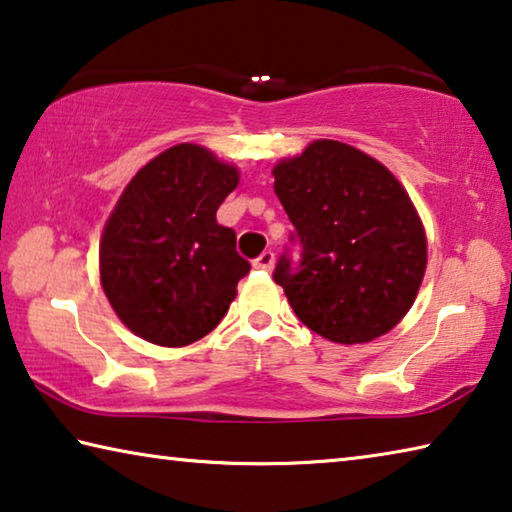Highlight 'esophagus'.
<instances>
[{
    "label": "esophagus",
    "instance_id": "1",
    "mask_svg": "<svg viewBox=\"0 0 512 512\" xmlns=\"http://www.w3.org/2000/svg\"><path fill=\"white\" fill-rule=\"evenodd\" d=\"M273 264H275V255L271 253V250H264V253L253 262V266L259 268V271H271Z\"/></svg>",
    "mask_w": 512,
    "mask_h": 512
}]
</instances>
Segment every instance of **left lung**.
Here are the masks:
<instances>
[{
  "label": "left lung",
  "mask_w": 512,
  "mask_h": 512,
  "mask_svg": "<svg viewBox=\"0 0 512 512\" xmlns=\"http://www.w3.org/2000/svg\"><path fill=\"white\" fill-rule=\"evenodd\" d=\"M300 262L284 250L273 280L309 329L327 341L368 343L400 323L427 268V237L406 189L350 144L311 142L275 164Z\"/></svg>",
  "instance_id": "1"
}]
</instances>
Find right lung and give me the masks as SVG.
<instances>
[{"label": "right lung", "mask_w": 512, "mask_h": 512, "mask_svg": "<svg viewBox=\"0 0 512 512\" xmlns=\"http://www.w3.org/2000/svg\"><path fill=\"white\" fill-rule=\"evenodd\" d=\"M239 171L198 144H176L135 173L103 228L101 287L144 341L183 348L221 323L250 264L216 210Z\"/></svg>", "instance_id": "right-lung-1"}]
</instances>
